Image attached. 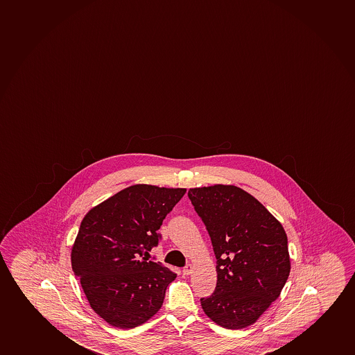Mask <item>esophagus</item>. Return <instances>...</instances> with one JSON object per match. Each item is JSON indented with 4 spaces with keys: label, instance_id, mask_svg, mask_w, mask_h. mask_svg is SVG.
I'll return each mask as SVG.
<instances>
[{
    "label": "esophagus",
    "instance_id": "esophagus-1",
    "mask_svg": "<svg viewBox=\"0 0 355 355\" xmlns=\"http://www.w3.org/2000/svg\"><path fill=\"white\" fill-rule=\"evenodd\" d=\"M193 271V265L192 264H187L186 266H184V270H182V272H184V275H191Z\"/></svg>",
    "mask_w": 355,
    "mask_h": 355
}]
</instances>
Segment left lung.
<instances>
[{
	"instance_id": "8db88e82",
	"label": "left lung",
	"mask_w": 355,
	"mask_h": 355,
	"mask_svg": "<svg viewBox=\"0 0 355 355\" xmlns=\"http://www.w3.org/2000/svg\"><path fill=\"white\" fill-rule=\"evenodd\" d=\"M188 196L216 258V290L200 300L205 314L226 329L251 326L289 277L286 231L254 196L233 184L191 188Z\"/></svg>"
}]
</instances>
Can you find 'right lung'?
I'll return each instance as SVG.
<instances>
[{"instance_id":"right-lung-1","label":"right lung","mask_w":355,"mask_h":355,"mask_svg":"<svg viewBox=\"0 0 355 355\" xmlns=\"http://www.w3.org/2000/svg\"><path fill=\"white\" fill-rule=\"evenodd\" d=\"M186 188L134 184L91 208L71 252L91 308L110 326H141L161 309L176 273L143 254L159 244L162 221Z\"/></svg>"}]
</instances>
